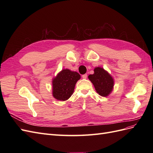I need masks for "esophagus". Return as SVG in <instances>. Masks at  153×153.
Listing matches in <instances>:
<instances>
[{
  "instance_id": "1",
  "label": "esophagus",
  "mask_w": 153,
  "mask_h": 153,
  "mask_svg": "<svg viewBox=\"0 0 153 153\" xmlns=\"http://www.w3.org/2000/svg\"><path fill=\"white\" fill-rule=\"evenodd\" d=\"M87 77V74H84V75H82V78H84V79H86Z\"/></svg>"
}]
</instances>
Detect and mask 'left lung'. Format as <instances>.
<instances>
[{"instance_id":"left-lung-1","label":"left lung","mask_w":153,"mask_h":153,"mask_svg":"<svg viewBox=\"0 0 153 153\" xmlns=\"http://www.w3.org/2000/svg\"><path fill=\"white\" fill-rule=\"evenodd\" d=\"M88 78L93 84L97 93L101 96H108L114 89V78L103 68H95L94 69V74L89 75Z\"/></svg>"}]
</instances>
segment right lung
<instances>
[{
  "label": "right lung",
  "instance_id": "add662e5",
  "mask_svg": "<svg viewBox=\"0 0 153 153\" xmlns=\"http://www.w3.org/2000/svg\"><path fill=\"white\" fill-rule=\"evenodd\" d=\"M79 73L64 69L52 79V95L59 101L68 100L73 94L78 80L80 79Z\"/></svg>",
  "mask_w": 153,
  "mask_h": 153
}]
</instances>
